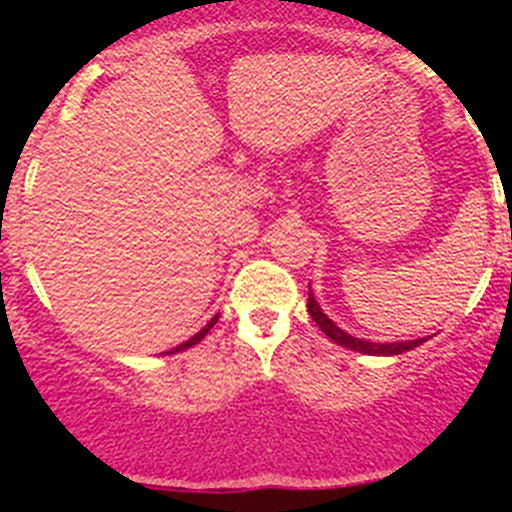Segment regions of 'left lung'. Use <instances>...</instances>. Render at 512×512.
Masks as SVG:
<instances>
[{
	"label": "left lung",
	"mask_w": 512,
	"mask_h": 512,
	"mask_svg": "<svg viewBox=\"0 0 512 512\" xmlns=\"http://www.w3.org/2000/svg\"><path fill=\"white\" fill-rule=\"evenodd\" d=\"M307 312L309 317L317 322V327L322 329L324 334H327L332 342H337L339 347H347L352 349V352H359V354H371V356H394V354H404V352H411V349L421 347L426 339H411V342H386V344H376V342H366V339H356L352 334H347L344 329H339L337 324L332 322V319L327 317V314L322 312V307L317 304V299H314L312 289H309V299H307Z\"/></svg>",
	"instance_id": "8db88e82"
}]
</instances>
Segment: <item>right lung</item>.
<instances>
[{
  "instance_id": "obj_1",
  "label": "right lung",
  "mask_w": 512,
  "mask_h": 512,
  "mask_svg": "<svg viewBox=\"0 0 512 512\" xmlns=\"http://www.w3.org/2000/svg\"><path fill=\"white\" fill-rule=\"evenodd\" d=\"M215 322H218V317H213V319H210V322L205 324V327L200 329V332L195 334V337H190L188 342H183V344H178V347H175V349H170V354H175V352H185V349H188V347H195V344H198V342H203V339H205V334H208L210 329H213V324H215Z\"/></svg>"
}]
</instances>
